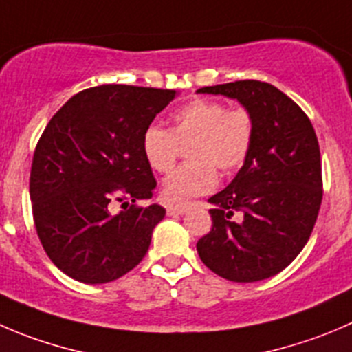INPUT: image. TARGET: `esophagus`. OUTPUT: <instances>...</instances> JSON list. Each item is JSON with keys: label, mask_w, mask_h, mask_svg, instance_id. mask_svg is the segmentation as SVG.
I'll return each mask as SVG.
<instances>
[{"label": "esophagus", "mask_w": 352, "mask_h": 352, "mask_svg": "<svg viewBox=\"0 0 352 352\" xmlns=\"http://www.w3.org/2000/svg\"><path fill=\"white\" fill-rule=\"evenodd\" d=\"M187 210H189L187 206H168L166 208V213H168L170 217H175V214H184Z\"/></svg>", "instance_id": "esophagus-1"}]
</instances>
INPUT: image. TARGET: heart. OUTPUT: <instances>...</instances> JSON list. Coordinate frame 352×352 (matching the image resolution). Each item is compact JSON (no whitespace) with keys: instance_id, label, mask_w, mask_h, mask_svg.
<instances>
[{"instance_id":"b5f03b06","label":"heart","mask_w":352,"mask_h":352,"mask_svg":"<svg viewBox=\"0 0 352 352\" xmlns=\"http://www.w3.org/2000/svg\"><path fill=\"white\" fill-rule=\"evenodd\" d=\"M254 132V117L248 108L227 110L220 101L192 100L173 111L168 131L149 125L142 132L141 151L149 168L166 173L175 165L179 144L190 142L186 156L190 162L179 166L162 186L163 199L179 206L214 189V168L221 173L241 168L251 153Z\"/></svg>"}]
</instances>
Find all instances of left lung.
Returning a JSON list of instances; mask_svg holds the SVG:
<instances>
[{
    "label": "left lung",
    "mask_w": 352,
    "mask_h": 352,
    "mask_svg": "<svg viewBox=\"0 0 352 352\" xmlns=\"http://www.w3.org/2000/svg\"><path fill=\"white\" fill-rule=\"evenodd\" d=\"M199 94L237 100L254 117L251 153L208 203L213 227L197 241L201 261L232 282H258L287 268L308 242L322 204V162L305 111L275 85L237 80ZM243 220H231L233 211Z\"/></svg>",
    "instance_id": "obj_1"
}]
</instances>
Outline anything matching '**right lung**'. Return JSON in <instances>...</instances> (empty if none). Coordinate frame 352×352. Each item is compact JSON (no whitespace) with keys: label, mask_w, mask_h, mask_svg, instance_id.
I'll return each instance as SVG.
<instances>
[{"label":"right lung","mask_w":352,"mask_h":352,"mask_svg":"<svg viewBox=\"0 0 352 352\" xmlns=\"http://www.w3.org/2000/svg\"><path fill=\"white\" fill-rule=\"evenodd\" d=\"M175 96L98 85L72 96L44 129L30 170L34 223L46 254L74 280H117L148 252L165 208L134 204L153 199L156 187L141 139ZM117 202L126 206L120 214Z\"/></svg>","instance_id":"obj_1"}]
</instances>
